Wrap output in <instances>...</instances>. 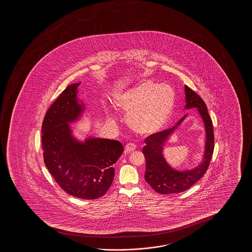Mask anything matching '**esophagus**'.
Masks as SVG:
<instances>
[{"label": "esophagus", "instance_id": "1", "mask_svg": "<svg viewBox=\"0 0 252 252\" xmlns=\"http://www.w3.org/2000/svg\"><path fill=\"white\" fill-rule=\"evenodd\" d=\"M135 150H136V145L134 144H132V143H129L125 147V152H126V153L134 152Z\"/></svg>", "mask_w": 252, "mask_h": 252}]
</instances>
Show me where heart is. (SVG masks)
Wrapping results in <instances>:
<instances>
[{
    "label": "heart",
    "instance_id": "1",
    "mask_svg": "<svg viewBox=\"0 0 252 252\" xmlns=\"http://www.w3.org/2000/svg\"><path fill=\"white\" fill-rule=\"evenodd\" d=\"M115 102L128 114V124L140 134L161 131L172 116L176 93L169 84L145 81L119 94Z\"/></svg>",
    "mask_w": 252,
    "mask_h": 252
}]
</instances>
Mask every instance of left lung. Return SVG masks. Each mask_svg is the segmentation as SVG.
<instances>
[{
    "instance_id": "left-lung-1",
    "label": "left lung",
    "mask_w": 252,
    "mask_h": 252,
    "mask_svg": "<svg viewBox=\"0 0 252 252\" xmlns=\"http://www.w3.org/2000/svg\"><path fill=\"white\" fill-rule=\"evenodd\" d=\"M185 109L197 108L202 119L206 129V144L203 160L199 165L189 170H177L173 169L162 154L163 147L170 136L182 124L187 115H184L175 126L150 135L145 138L146 145L143 148L145 155V179L156 192L162 194L177 193L189 189L205 175L214 153V135L213 122L208 114L207 106L203 100L194 91L185 86Z\"/></svg>"
}]
</instances>
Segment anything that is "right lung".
I'll list each match as a JSON object with an SVG mask.
<instances>
[{"label": "right lung", "instance_id": "obj_1", "mask_svg": "<svg viewBox=\"0 0 252 252\" xmlns=\"http://www.w3.org/2000/svg\"><path fill=\"white\" fill-rule=\"evenodd\" d=\"M81 83L67 87L52 103L42 124L44 161L53 178L72 196L94 200L103 196L114 177V163L123 153L121 142L88 138L80 141L69 124L85 106L77 98Z\"/></svg>", "mask_w": 252, "mask_h": 252}]
</instances>
